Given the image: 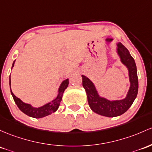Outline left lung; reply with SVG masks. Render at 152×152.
Instances as JSON below:
<instances>
[{
  "label": "left lung",
  "instance_id": "1",
  "mask_svg": "<svg viewBox=\"0 0 152 152\" xmlns=\"http://www.w3.org/2000/svg\"><path fill=\"white\" fill-rule=\"evenodd\" d=\"M116 53L120 61L128 69L130 86L126 97L122 99L110 100L99 94L96 86L86 76H82L83 87L86 91L87 100L91 110L100 115L113 118L121 115L132 105L138 90V81L136 63L129 51L122 43L116 45Z\"/></svg>",
  "mask_w": 152,
  "mask_h": 152
}]
</instances>
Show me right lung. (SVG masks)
Returning <instances> with one entry per match:
<instances>
[{
    "mask_svg": "<svg viewBox=\"0 0 152 152\" xmlns=\"http://www.w3.org/2000/svg\"><path fill=\"white\" fill-rule=\"evenodd\" d=\"M15 61H16V60H15L14 63H13L11 69L14 68ZM11 75H10V90H11V95H12L13 98H14V100L15 102V103L16 104V105H17L18 107L19 108L20 110L23 112V113H24V114H26V115L34 118H44V117L51 115L52 113L57 111V110L60 106V104H61V102L62 100L63 94V93H64V91L66 90V88L68 87V84H69L68 79L63 80L62 82H61V84H60L59 87H58V94L57 96H56V97L55 98V99H53V100L49 102L46 103V104H43V105H42L40 107H36L31 105V104H28V103L24 102L21 99H19L17 96H15L14 93L11 91Z\"/></svg>",
    "mask_w": 152,
    "mask_h": 152,
    "instance_id": "1",
    "label": "right lung"
}]
</instances>
